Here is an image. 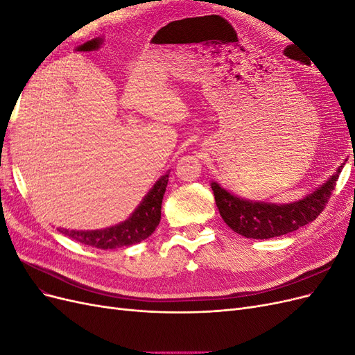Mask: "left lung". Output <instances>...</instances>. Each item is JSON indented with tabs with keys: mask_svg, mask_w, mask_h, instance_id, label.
<instances>
[{
	"mask_svg": "<svg viewBox=\"0 0 355 355\" xmlns=\"http://www.w3.org/2000/svg\"><path fill=\"white\" fill-rule=\"evenodd\" d=\"M342 167L343 164L339 166L336 173L313 194L296 202L283 204V206L234 197L228 191L220 188L216 182L211 184V189L220 216L232 231L245 239L265 240L293 232L315 220L327 206Z\"/></svg>",
	"mask_w": 355,
	"mask_h": 355,
	"instance_id": "1",
	"label": "left lung"
}]
</instances>
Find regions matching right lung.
Listing matches in <instances>:
<instances>
[{
	"label": "right lung",
	"mask_w": 355,
	"mask_h": 355,
	"mask_svg": "<svg viewBox=\"0 0 355 355\" xmlns=\"http://www.w3.org/2000/svg\"><path fill=\"white\" fill-rule=\"evenodd\" d=\"M167 182L168 173L157 180L154 188L148 192V196L139 204L132 216L120 225L98 231H59L75 241L103 250L141 243L158 227L161 219V202H163Z\"/></svg>",
	"instance_id": "right-lung-1"
}]
</instances>
